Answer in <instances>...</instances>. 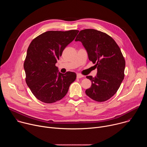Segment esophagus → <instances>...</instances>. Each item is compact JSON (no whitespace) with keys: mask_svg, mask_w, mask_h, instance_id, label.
Instances as JSON below:
<instances>
[{"mask_svg":"<svg viewBox=\"0 0 147 147\" xmlns=\"http://www.w3.org/2000/svg\"><path fill=\"white\" fill-rule=\"evenodd\" d=\"M84 76L80 74H77V78H82Z\"/></svg>","mask_w":147,"mask_h":147,"instance_id":"obj_1","label":"esophagus"}]
</instances>
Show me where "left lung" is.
Segmentation results:
<instances>
[{
  "instance_id": "left-lung-1",
  "label": "left lung",
  "mask_w": 147,
  "mask_h": 147,
  "mask_svg": "<svg viewBox=\"0 0 147 147\" xmlns=\"http://www.w3.org/2000/svg\"><path fill=\"white\" fill-rule=\"evenodd\" d=\"M75 41L81 42L97 67L95 77H86L92 84L86 94L98 102L108 100L116 93L124 77L125 63L120 48L111 36L94 29L80 31Z\"/></svg>"
}]
</instances>
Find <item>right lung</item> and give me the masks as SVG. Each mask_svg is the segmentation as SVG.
Here are the masks:
<instances>
[{
  "label": "right lung",
  "instance_id": "add662e5",
  "mask_svg": "<svg viewBox=\"0 0 147 147\" xmlns=\"http://www.w3.org/2000/svg\"><path fill=\"white\" fill-rule=\"evenodd\" d=\"M78 30L49 31L34 39L27 49L24 63L26 81L39 100L51 103L63 98L76 74L59 72L55 66L65 48L74 39Z\"/></svg>",
  "mask_w": 147,
  "mask_h": 147
}]
</instances>
